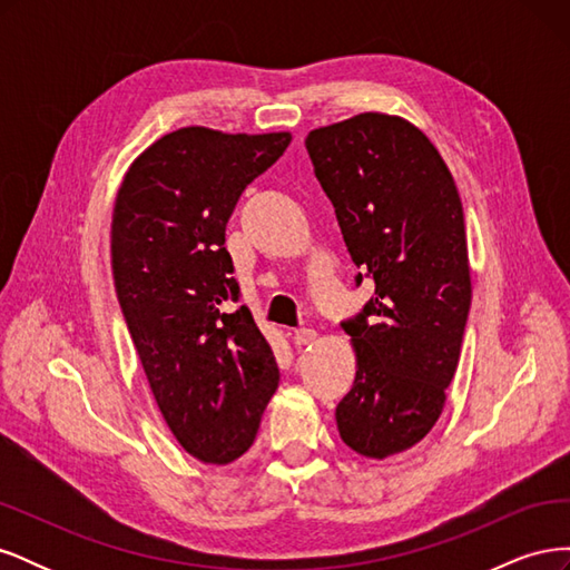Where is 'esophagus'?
Masks as SVG:
<instances>
[{
    "mask_svg": "<svg viewBox=\"0 0 570 570\" xmlns=\"http://www.w3.org/2000/svg\"><path fill=\"white\" fill-rule=\"evenodd\" d=\"M318 337L316 331H312V327H299V331H295V335H292V342L297 344V347H306V344H314Z\"/></svg>",
    "mask_w": 570,
    "mask_h": 570,
    "instance_id": "esophagus-1",
    "label": "esophagus"
}]
</instances>
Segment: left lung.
I'll use <instances>...</instances> for the list:
<instances>
[{"mask_svg":"<svg viewBox=\"0 0 570 570\" xmlns=\"http://www.w3.org/2000/svg\"><path fill=\"white\" fill-rule=\"evenodd\" d=\"M306 151L352 262L375 295L342 321L356 377L335 409L342 442L385 459L421 442L440 419L471 308L459 189L409 120L358 114L306 135Z\"/></svg>","mask_w":570,"mask_h":570,"instance_id":"obj_1","label":"left lung"}]
</instances>
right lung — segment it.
<instances>
[{"label": "right lung", "instance_id": "obj_1", "mask_svg": "<svg viewBox=\"0 0 570 570\" xmlns=\"http://www.w3.org/2000/svg\"><path fill=\"white\" fill-rule=\"evenodd\" d=\"M289 132L164 135L120 183L111 220L116 297L154 400L183 450L243 456L281 373L239 285L226 223L245 187L283 157Z\"/></svg>", "mask_w": 570, "mask_h": 570}]
</instances>
